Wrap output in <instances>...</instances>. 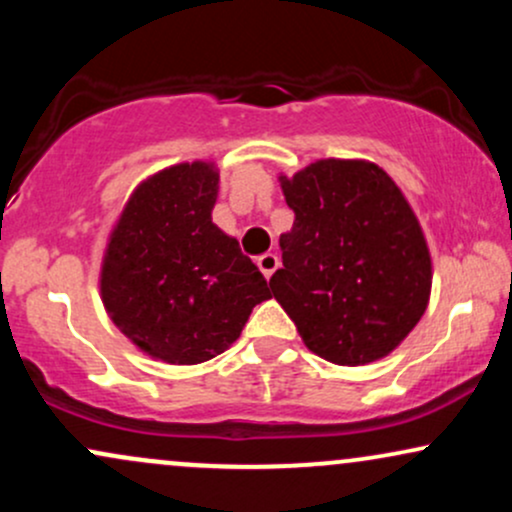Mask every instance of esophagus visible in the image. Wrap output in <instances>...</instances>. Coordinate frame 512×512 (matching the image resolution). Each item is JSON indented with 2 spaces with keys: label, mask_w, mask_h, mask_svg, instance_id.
Wrapping results in <instances>:
<instances>
[{
  "label": "esophagus",
  "mask_w": 512,
  "mask_h": 512,
  "mask_svg": "<svg viewBox=\"0 0 512 512\" xmlns=\"http://www.w3.org/2000/svg\"><path fill=\"white\" fill-rule=\"evenodd\" d=\"M257 267H260V272L269 279V276L279 269V257H276L274 252H264V255L257 257Z\"/></svg>",
  "instance_id": "obj_1"
}]
</instances>
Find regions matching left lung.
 Listing matches in <instances>:
<instances>
[{"mask_svg": "<svg viewBox=\"0 0 512 512\" xmlns=\"http://www.w3.org/2000/svg\"><path fill=\"white\" fill-rule=\"evenodd\" d=\"M296 219L279 238L272 296L305 346L337 366L390 354L424 315L431 257L419 221L383 168L310 163L281 178Z\"/></svg>", "mask_w": 512, "mask_h": 512, "instance_id": "8db88e82", "label": "left lung"}]
</instances>
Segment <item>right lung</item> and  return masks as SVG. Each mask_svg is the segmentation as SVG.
I'll use <instances>...</instances> for the list:
<instances>
[{
  "label": "right lung",
  "mask_w": 512,
  "mask_h": 512,
  "mask_svg": "<svg viewBox=\"0 0 512 512\" xmlns=\"http://www.w3.org/2000/svg\"><path fill=\"white\" fill-rule=\"evenodd\" d=\"M216 190L207 163L161 170L137 187L105 252V310L139 349L178 366L223 354L272 298L238 240L211 223Z\"/></svg>",
  "instance_id": "add662e5"
}]
</instances>
